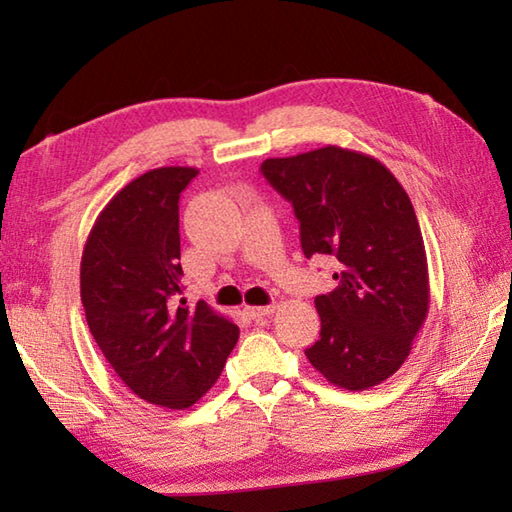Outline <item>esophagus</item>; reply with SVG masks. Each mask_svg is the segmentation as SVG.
<instances>
[{"instance_id":"obj_1","label":"esophagus","mask_w":512,"mask_h":512,"mask_svg":"<svg viewBox=\"0 0 512 512\" xmlns=\"http://www.w3.org/2000/svg\"><path fill=\"white\" fill-rule=\"evenodd\" d=\"M275 312V306H248L246 308V314L250 319H255V321H262V319H266V317H270V314Z\"/></svg>"}]
</instances>
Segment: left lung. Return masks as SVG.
<instances>
[{
    "instance_id": "left-lung-1",
    "label": "left lung",
    "mask_w": 512,
    "mask_h": 512,
    "mask_svg": "<svg viewBox=\"0 0 512 512\" xmlns=\"http://www.w3.org/2000/svg\"><path fill=\"white\" fill-rule=\"evenodd\" d=\"M262 173L295 209L303 255L341 266L339 286L314 299L321 336L308 361L336 387L383 383L429 310L427 255L407 191L376 158L334 145L268 158Z\"/></svg>"
}]
</instances>
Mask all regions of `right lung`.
Listing matches in <instances>:
<instances>
[{"instance_id": "obj_1", "label": "right lung", "mask_w": 512, "mask_h": 512, "mask_svg": "<svg viewBox=\"0 0 512 512\" xmlns=\"http://www.w3.org/2000/svg\"><path fill=\"white\" fill-rule=\"evenodd\" d=\"M193 167H160L118 191L81 257L90 332L123 383L151 405L187 409L220 378L239 339L204 301L187 306L180 266V193Z\"/></svg>"}]
</instances>
